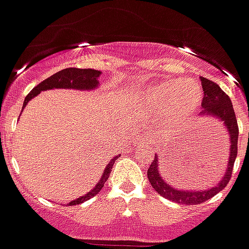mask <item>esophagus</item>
Returning <instances> with one entry per match:
<instances>
[{
  "instance_id": "1",
  "label": "esophagus",
  "mask_w": 249,
  "mask_h": 249,
  "mask_svg": "<svg viewBox=\"0 0 249 249\" xmlns=\"http://www.w3.org/2000/svg\"><path fill=\"white\" fill-rule=\"evenodd\" d=\"M132 136H133V139H135V142H147V136H145L144 133H142V132H133V133H132Z\"/></svg>"
}]
</instances>
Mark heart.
<instances>
[{"label":"heart","instance_id":"b5f03b06","mask_svg":"<svg viewBox=\"0 0 249 249\" xmlns=\"http://www.w3.org/2000/svg\"><path fill=\"white\" fill-rule=\"evenodd\" d=\"M202 100V89L193 79L167 81L144 88L137 102L145 113H163L171 123L189 119Z\"/></svg>","mask_w":249,"mask_h":249}]
</instances>
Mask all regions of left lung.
<instances>
[{"label": "left lung", "mask_w": 249, "mask_h": 249, "mask_svg": "<svg viewBox=\"0 0 249 249\" xmlns=\"http://www.w3.org/2000/svg\"><path fill=\"white\" fill-rule=\"evenodd\" d=\"M203 89V100H202V110L201 116H209L215 117L224 123L225 129L228 130L229 140H231V152H229V160H228L227 171L224 174V178L218 182L212 189L199 191H187L174 189L170 183H167L164 179L161 178L160 171H159V161H158V155H155L154 161L151 163L147 175L151 186L154 187L156 193H159L161 197L167 198L170 201L177 203H183V205H197L208 201L215 194H218L225 186L229 183V179L232 177V170H233L234 160L237 156V139H239V126H237V120L234 114L233 107L231 98L222 91L217 83L212 82L206 78H201Z\"/></svg>", "instance_id": "1"}]
</instances>
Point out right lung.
<instances>
[{"label":"right lung","instance_id":"add662e5","mask_svg":"<svg viewBox=\"0 0 249 249\" xmlns=\"http://www.w3.org/2000/svg\"><path fill=\"white\" fill-rule=\"evenodd\" d=\"M101 75V71L93 70V69H64L62 71H58L56 74H53L50 78H47L46 81H43L39 83L36 88L31 90V93L25 97L24 100V105L22 107L27 105L29 101L34 98L35 95L40 94L44 90H51V89H75V90H93V89L98 88V78ZM120 156H114L112 160L107 163V166L104 170V174L101 177L100 182L94 186V189L91 191H89L88 194H85L82 197L76 198L74 201H71L69 203V206L72 205H79V203L88 201L90 198L95 197L101 189L104 187V183L107 182L109 177H110V171L112 167L114 164V161L119 159Z\"/></svg>","mask_w":249,"mask_h":249}]
</instances>
